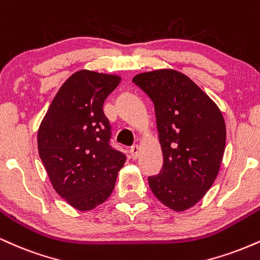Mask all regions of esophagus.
<instances>
[{
    "mask_svg": "<svg viewBox=\"0 0 260 260\" xmlns=\"http://www.w3.org/2000/svg\"><path fill=\"white\" fill-rule=\"evenodd\" d=\"M139 152H140V147H139V146H137V145L131 146V147H130L131 157H133L134 159H136V158L139 157Z\"/></svg>",
    "mask_w": 260,
    "mask_h": 260,
    "instance_id": "esophagus-1",
    "label": "esophagus"
}]
</instances>
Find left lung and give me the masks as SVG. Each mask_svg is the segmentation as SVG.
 Listing matches in <instances>:
<instances>
[{"label": "left lung", "instance_id": "1", "mask_svg": "<svg viewBox=\"0 0 260 260\" xmlns=\"http://www.w3.org/2000/svg\"><path fill=\"white\" fill-rule=\"evenodd\" d=\"M133 81L153 101L163 169L149 176V188L175 212L193 207L218 176L225 151L226 126L215 102L188 76L158 69Z\"/></svg>", "mask_w": 260, "mask_h": 260}]
</instances>
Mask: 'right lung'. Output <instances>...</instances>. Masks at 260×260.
<instances>
[{"label":"right lung","mask_w":260,"mask_h":260,"mask_svg":"<svg viewBox=\"0 0 260 260\" xmlns=\"http://www.w3.org/2000/svg\"><path fill=\"white\" fill-rule=\"evenodd\" d=\"M121 78L79 70L62 85L38 131L39 154L53 188L75 209L102 204L126 157L111 146L103 102Z\"/></svg>","instance_id":"right-lung-1"}]
</instances>
